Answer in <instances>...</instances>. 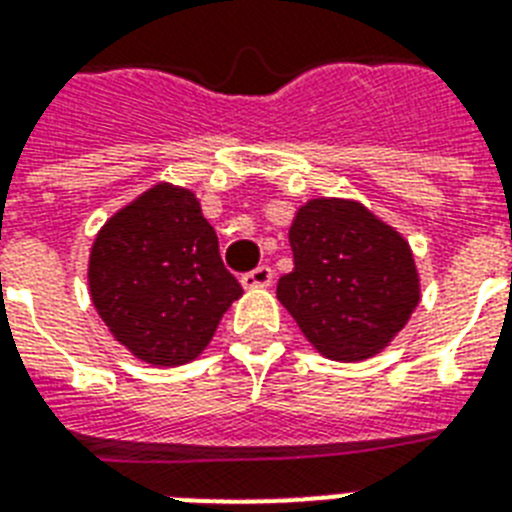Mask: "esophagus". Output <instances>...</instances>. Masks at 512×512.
I'll return each mask as SVG.
<instances>
[{"mask_svg":"<svg viewBox=\"0 0 512 512\" xmlns=\"http://www.w3.org/2000/svg\"><path fill=\"white\" fill-rule=\"evenodd\" d=\"M273 281V271L268 265H257L255 271H249L241 276V284L244 289H263V287H271Z\"/></svg>","mask_w":512,"mask_h":512,"instance_id":"obj_1","label":"esophagus"}]
</instances>
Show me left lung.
Here are the masks:
<instances>
[{
  "instance_id": "left-lung-1",
  "label": "left lung",
  "mask_w": 512,
  "mask_h": 512,
  "mask_svg": "<svg viewBox=\"0 0 512 512\" xmlns=\"http://www.w3.org/2000/svg\"><path fill=\"white\" fill-rule=\"evenodd\" d=\"M295 268L276 297L321 356L364 361L388 348L420 303L412 249L348 199H311L289 228Z\"/></svg>"
}]
</instances>
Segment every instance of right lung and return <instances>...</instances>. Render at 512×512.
I'll use <instances>...</instances> for the list:
<instances>
[{
	"label": "right lung",
	"instance_id": "right-lung-1",
	"mask_svg": "<svg viewBox=\"0 0 512 512\" xmlns=\"http://www.w3.org/2000/svg\"><path fill=\"white\" fill-rule=\"evenodd\" d=\"M90 295L111 335L154 366L188 364L241 297L196 193L159 183L119 209L90 252Z\"/></svg>",
	"mask_w": 512,
	"mask_h": 512
}]
</instances>
